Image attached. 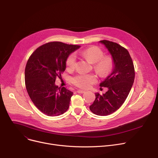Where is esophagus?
I'll return each mask as SVG.
<instances>
[{"label":"esophagus","mask_w":158,"mask_h":158,"mask_svg":"<svg viewBox=\"0 0 158 158\" xmlns=\"http://www.w3.org/2000/svg\"><path fill=\"white\" fill-rule=\"evenodd\" d=\"M85 92V91L82 90V89H78L77 90V93L78 94H84Z\"/></svg>","instance_id":"34e87169"}]
</instances>
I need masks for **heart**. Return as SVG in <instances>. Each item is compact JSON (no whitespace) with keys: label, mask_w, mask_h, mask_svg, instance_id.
Returning <instances> with one entry per match:
<instances>
[{"label":"heart","mask_w":158,"mask_h":158,"mask_svg":"<svg viewBox=\"0 0 158 158\" xmlns=\"http://www.w3.org/2000/svg\"><path fill=\"white\" fill-rule=\"evenodd\" d=\"M81 54L89 63L94 64V70L100 76H106L111 71L113 66V60L110 56H104L102 49L97 46H91L85 48ZM76 56L71 54L66 61V69L72 70L76 65ZM72 82L76 86L87 89L97 81L94 74H78L71 79Z\"/></svg>","instance_id":"1"}]
</instances>
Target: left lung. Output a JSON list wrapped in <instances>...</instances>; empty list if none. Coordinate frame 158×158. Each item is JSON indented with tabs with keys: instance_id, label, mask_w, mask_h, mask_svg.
I'll use <instances>...</instances> for the list:
<instances>
[{
	"instance_id": "left-lung-1",
	"label": "left lung",
	"mask_w": 158,
	"mask_h": 158,
	"mask_svg": "<svg viewBox=\"0 0 158 158\" xmlns=\"http://www.w3.org/2000/svg\"><path fill=\"white\" fill-rule=\"evenodd\" d=\"M113 60L112 72L100 83L108 90L102 95L95 94V100L89 106L93 113L107 116L118 110L125 102L133 85L135 72L134 64L127 50L108 40H101Z\"/></svg>"
}]
</instances>
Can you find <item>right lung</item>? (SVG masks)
Listing matches in <instances>:
<instances>
[{
  "label": "right lung",
  "instance_id": "obj_1",
  "mask_svg": "<svg viewBox=\"0 0 158 158\" xmlns=\"http://www.w3.org/2000/svg\"><path fill=\"white\" fill-rule=\"evenodd\" d=\"M79 47L52 41L36 48L29 58L25 69L27 93L37 108L47 116H59L69 109L73 92L59 88L55 81L61 77L69 55Z\"/></svg>",
  "mask_w": 158,
  "mask_h": 158
}]
</instances>
